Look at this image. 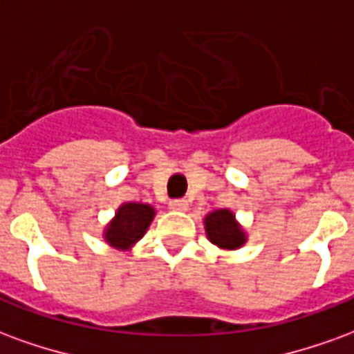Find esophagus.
<instances>
[{
  "instance_id": "esophagus-1",
  "label": "esophagus",
  "mask_w": 354,
  "mask_h": 354,
  "mask_svg": "<svg viewBox=\"0 0 354 354\" xmlns=\"http://www.w3.org/2000/svg\"><path fill=\"white\" fill-rule=\"evenodd\" d=\"M169 207H170V210H176V212H185L189 205H187V201L185 199H174V201H170Z\"/></svg>"
}]
</instances>
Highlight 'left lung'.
I'll list each match as a JSON object with an SVG mask.
<instances>
[{"label":"left lung","instance_id":"obj_1","mask_svg":"<svg viewBox=\"0 0 354 354\" xmlns=\"http://www.w3.org/2000/svg\"><path fill=\"white\" fill-rule=\"evenodd\" d=\"M205 231L208 241L222 250H237L245 246L246 233L230 208H218L205 216Z\"/></svg>","mask_w":354,"mask_h":354}]
</instances>
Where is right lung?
<instances>
[{"label":"right lung","instance_id":"obj_1","mask_svg":"<svg viewBox=\"0 0 354 354\" xmlns=\"http://www.w3.org/2000/svg\"><path fill=\"white\" fill-rule=\"evenodd\" d=\"M155 218V208L144 203H123L104 230V241L117 250H129L146 235Z\"/></svg>","mask_w":354,"mask_h":354}]
</instances>
